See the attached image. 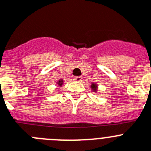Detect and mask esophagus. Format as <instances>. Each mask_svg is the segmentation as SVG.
<instances>
[{"label": "esophagus", "mask_w": 151, "mask_h": 151, "mask_svg": "<svg viewBox=\"0 0 151 151\" xmlns=\"http://www.w3.org/2000/svg\"><path fill=\"white\" fill-rule=\"evenodd\" d=\"M74 81H82V77L81 76H77V77H74Z\"/></svg>", "instance_id": "1"}]
</instances>
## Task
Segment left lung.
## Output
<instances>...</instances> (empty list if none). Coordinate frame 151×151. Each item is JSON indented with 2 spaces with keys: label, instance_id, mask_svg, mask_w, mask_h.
<instances>
[{
  "label": "left lung",
  "instance_id": "1",
  "mask_svg": "<svg viewBox=\"0 0 151 151\" xmlns=\"http://www.w3.org/2000/svg\"><path fill=\"white\" fill-rule=\"evenodd\" d=\"M91 87L93 88V91H96V85H95V84H92V85H91Z\"/></svg>",
  "mask_w": 151,
  "mask_h": 151
}]
</instances>
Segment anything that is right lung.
I'll return each mask as SVG.
<instances>
[{"instance_id": "obj_1", "label": "right lung", "mask_w": 151, "mask_h": 151, "mask_svg": "<svg viewBox=\"0 0 151 151\" xmlns=\"http://www.w3.org/2000/svg\"><path fill=\"white\" fill-rule=\"evenodd\" d=\"M59 83V85L61 86V84H62V81H59V83Z\"/></svg>"}]
</instances>
